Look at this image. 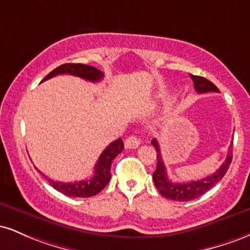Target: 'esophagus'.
<instances>
[{"label": "esophagus", "mask_w": 250, "mask_h": 250, "mask_svg": "<svg viewBox=\"0 0 250 250\" xmlns=\"http://www.w3.org/2000/svg\"><path fill=\"white\" fill-rule=\"evenodd\" d=\"M125 148H128V149H135L140 146V140L137 139L135 135H131V136H129L128 139L125 140Z\"/></svg>", "instance_id": "1"}]
</instances>
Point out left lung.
I'll return each instance as SVG.
<instances>
[{
	"instance_id": "obj_1",
	"label": "left lung",
	"mask_w": 250,
	"mask_h": 250,
	"mask_svg": "<svg viewBox=\"0 0 250 250\" xmlns=\"http://www.w3.org/2000/svg\"><path fill=\"white\" fill-rule=\"evenodd\" d=\"M190 77L194 82L195 90L199 94L209 93V91H215V93H217V91H219L216 85H215L213 82L209 81V80L205 79V77L196 75H190ZM151 145H153L155 149H156L157 153L156 170H155L153 174L155 187L157 188V190L160 191V194H161L162 196H165L166 199L174 201H191L202 196L205 193H207L209 189L213 188L214 186L225 176L229 166H230L231 163V159H233V150H231V148H233V142H231L230 147H229V153L227 154V159L214 174L209 175V176L205 177V179L202 180L191 181V182L188 183H174L171 182L167 176V169H166L165 162H163L162 160L161 149H160V145L159 142L156 141V139H153Z\"/></svg>"
}]
</instances>
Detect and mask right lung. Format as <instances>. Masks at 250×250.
<instances>
[{
	"label": "right lung",
	"instance_id": "right-lung-1",
	"mask_svg": "<svg viewBox=\"0 0 250 250\" xmlns=\"http://www.w3.org/2000/svg\"><path fill=\"white\" fill-rule=\"evenodd\" d=\"M62 74H69V75L73 76H79L81 79H84L90 82H99L103 79V73L101 70L96 69L95 67L81 64V63H65V64L60 65V67L55 68L53 71H50L42 80V82L56 75H62ZM123 148H125V146H123V141L121 139H117L114 142H111L103 150V153L100 155L99 160H97L95 165V169H94L95 170L94 171V176L90 180L80 181V182L74 183L56 182V181L48 179L47 176H44V174H42L40 170L39 171L53 186V188H55L60 193L70 197H90L99 194L109 183L111 177V163H113V160L115 159L117 155L123 150Z\"/></svg>",
	"mask_w": 250,
	"mask_h": 250
}]
</instances>
